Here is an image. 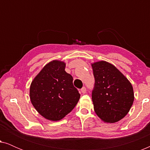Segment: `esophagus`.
<instances>
[{"instance_id":"1","label":"esophagus","mask_w":150,"mask_h":150,"mask_svg":"<svg viewBox=\"0 0 150 150\" xmlns=\"http://www.w3.org/2000/svg\"><path fill=\"white\" fill-rule=\"evenodd\" d=\"M81 93H86V91H87V89H86V88L85 87H83V88H82V89H81Z\"/></svg>"}]
</instances>
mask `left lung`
<instances>
[{"instance_id": "obj_1", "label": "left lung", "mask_w": 150, "mask_h": 150, "mask_svg": "<svg viewBox=\"0 0 150 150\" xmlns=\"http://www.w3.org/2000/svg\"><path fill=\"white\" fill-rule=\"evenodd\" d=\"M95 85L92 91L94 110L106 123H115L128 114L134 102V91L128 79L111 63L91 64Z\"/></svg>"}]
</instances>
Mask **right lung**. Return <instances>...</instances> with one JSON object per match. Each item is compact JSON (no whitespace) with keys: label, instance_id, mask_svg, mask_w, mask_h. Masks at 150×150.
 Here are the masks:
<instances>
[{"label":"right lung","instance_id":"right-lung-1","mask_svg":"<svg viewBox=\"0 0 150 150\" xmlns=\"http://www.w3.org/2000/svg\"><path fill=\"white\" fill-rule=\"evenodd\" d=\"M65 68L63 61H50L30 84L32 104L41 115L53 122L61 120L69 113L81 97L73 85L72 76Z\"/></svg>","mask_w":150,"mask_h":150}]
</instances>
